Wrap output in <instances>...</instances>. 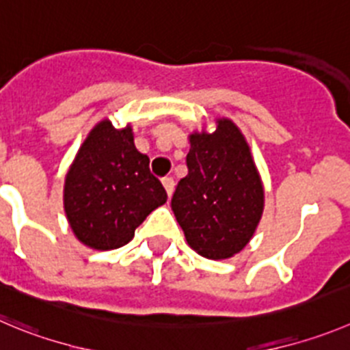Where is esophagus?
Masks as SVG:
<instances>
[{
	"label": "esophagus",
	"instance_id": "1",
	"mask_svg": "<svg viewBox=\"0 0 350 350\" xmlns=\"http://www.w3.org/2000/svg\"><path fill=\"white\" fill-rule=\"evenodd\" d=\"M162 185H164L165 193H167V197L171 198L172 197V191H174V179H172V178H164V179H162Z\"/></svg>",
	"mask_w": 350,
	"mask_h": 350
}]
</instances>
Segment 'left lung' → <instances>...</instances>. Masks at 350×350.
<instances>
[{"instance_id":"obj_1","label":"left lung","mask_w":350,"mask_h":350,"mask_svg":"<svg viewBox=\"0 0 350 350\" xmlns=\"http://www.w3.org/2000/svg\"><path fill=\"white\" fill-rule=\"evenodd\" d=\"M188 139V174L172 195V212L195 252L230 259L245 249L262 217V179L231 119L219 117L212 133L193 131Z\"/></svg>"}]
</instances>
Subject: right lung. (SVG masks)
<instances>
[{
	"mask_svg": "<svg viewBox=\"0 0 350 350\" xmlns=\"http://www.w3.org/2000/svg\"><path fill=\"white\" fill-rule=\"evenodd\" d=\"M150 159L135 146L133 127L103 119L90 131L64 185V208L77 240L94 250L129 243L150 212L167 200L150 174Z\"/></svg>",
	"mask_w": 350,
	"mask_h": 350,
	"instance_id": "add662e5",
	"label": "right lung"
}]
</instances>
